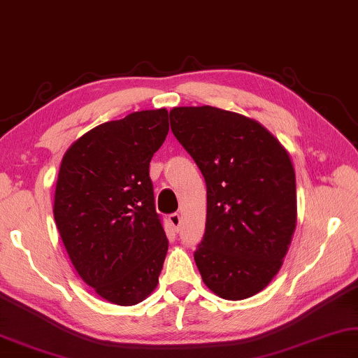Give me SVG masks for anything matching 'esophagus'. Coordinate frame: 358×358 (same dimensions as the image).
<instances>
[{
	"mask_svg": "<svg viewBox=\"0 0 358 358\" xmlns=\"http://www.w3.org/2000/svg\"><path fill=\"white\" fill-rule=\"evenodd\" d=\"M168 220L173 224V228L176 231H179V228H180V215L179 214H171L168 217Z\"/></svg>",
	"mask_w": 358,
	"mask_h": 358,
	"instance_id": "1",
	"label": "esophagus"
}]
</instances>
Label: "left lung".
<instances>
[{"instance_id":"left-lung-1","label":"left lung","mask_w":358,"mask_h":358,"mask_svg":"<svg viewBox=\"0 0 358 358\" xmlns=\"http://www.w3.org/2000/svg\"><path fill=\"white\" fill-rule=\"evenodd\" d=\"M171 130L208 185V215L195 262L224 300L261 292L283 266L297 227L296 171L264 125L215 106H174Z\"/></svg>"}]
</instances>
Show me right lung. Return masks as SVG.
<instances>
[{"label":"right lung","mask_w":358,"mask_h":358,"mask_svg":"<svg viewBox=\"0 0 358 358\" xmlns=\"http://www.w3.org/2000/svg\"><path fill=\"white\" fill-rule=\"evenodd\" d=\"M168 130L166 108L135 111L86 131L62 155L56 227L80 278L110 303L136 305L159 285L168 239L149 163Z\"/></svg>","instance_id":"1"}]
</instances>
